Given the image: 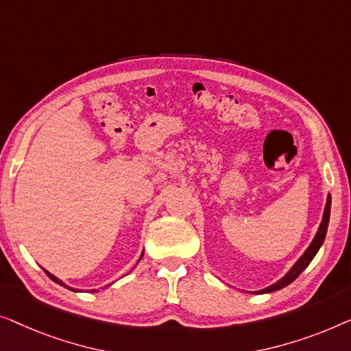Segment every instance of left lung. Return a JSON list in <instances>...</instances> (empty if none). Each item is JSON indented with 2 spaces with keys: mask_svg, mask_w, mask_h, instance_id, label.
Here are the masks:
<instances>
[{
  "mask_svg": "<svg viewBox=\"0 0 351 351\" xmlns=\"http://www.w3.org/2000/svg\"><path fill=\"white\" fill-rule=\"evenodd\" d=\"M329 216H330V194H328L326 197V205H324V211H323V219H322V224H319L317 234H315L312 243L308 245V248L304 251V254L300 256V258L295 261V264L291 267L288 272H286L283 276L278 281H275L267 288L264 289H259V291H253L254 294H265V293H274V291H278L281 288H285V286H288L293 283V281L298 278V276L304 272L305 269H307V265L312 263V259L315 258V254L318 253V250L322 248L323 241L326 239V232H328V224H329Z\"/></svg>",
  "mask_w": 351,
  "mask_h": 351,
  "instance_id": "8db88e82",
  "label": "left lung"
}]
</instances>
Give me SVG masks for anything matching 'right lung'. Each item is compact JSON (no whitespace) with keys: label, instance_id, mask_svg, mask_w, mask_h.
<instances>
[{"label":"right lung","instance_id":"right-lung-1","mask_svg":"<svg viewBox=\"0 0 351 351\" xmlns=\"http://www.w3.org/2000/svg\"><path fill=\"white\" fill-rule=\"evenodd\" d=\"M143 254H145V253H141V256H140V259H138V261H141V258H143ZM44 272H46V274H47V276H49V278H51L52 281H56V283H58V285H60V286H63V288H66V289H71V291H75V293H81V289L71 288V286H68L66 283H63V281H62V280H58L56 275H52L51 272H47V270H46V269H44ZM108 286H110V285H108ZM90 293H97V291H95V289H92V291H90Z\"/></svg>","mask_w":351,"mask_h":351}]
</instances>
